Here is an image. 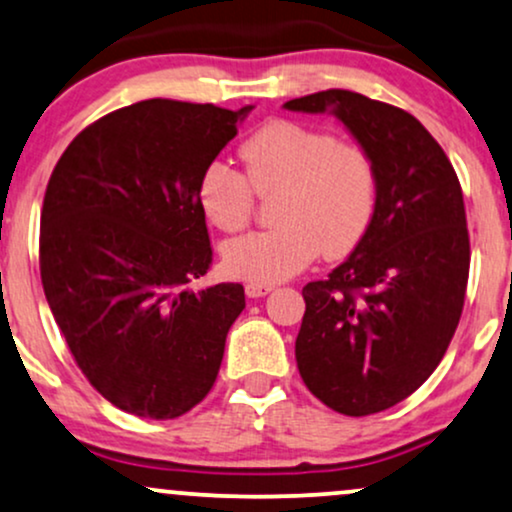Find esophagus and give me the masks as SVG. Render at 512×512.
<instances>
[{
	"label": "esophagus",
	"mask_w": 512,
	"mask_h": 512,
	"mask_svg": "<svg viewBox=\"0 0 512 512\" xmlns=\"http://www.w3.org/2000/svg\"><path fill=\"white\" fill-rule=\"evenodd\" d=\"M272 291H274L272 283H248V286H245L248 298H264V295H269Z\"/></svg>",
	"instance_id": "1"
}]
</instances>
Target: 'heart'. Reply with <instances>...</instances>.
I'll return each instance as SVG.
<instances>
[{"label": "heart", "instance_id": "b5f03b06", "mask_svg": "<svg viewBox=\"0 0 512 512\" xmlns=\"http://www.w3.org/2000/svg\"><path fill=\"white\" fill-rule=\"evenodd\" d=\"M243 174L209 162L197 205L214 229L233 233L250 221L255 195L279 190L272 231L226 240L221 262L238 279L279 283L303 272L319 252L343 257L365 238L379 202V176L362 147L298 121L264 123L240 145Z\"/></svg>", "mask_w": 512, "mask_h": 512}]
</instances>
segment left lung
Wrapping results in <instances>:
<instances>
[{"mask_svg":"<svg viewBox=\"0 0 512 512\" xmlns=\"http://www.w3.org/2000/svg\"><path fill=\"white\" fill-rule=\"evenodd\" d=\"M331 114L372 157L379 202L346 262L303 288L300 377L341 415L381 412L434 372L460 322L470 274L465 202L451 162L415 116L353 90L283 104Z\"/></svg>","mask_w":512,"mask_h":512,"instance_id":"8db88e82","label":"left lung"}]
</instances>
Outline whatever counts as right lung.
I'll list each match as a JSON object with an SVG mask.
<instances>
[{
  "label": "right lung",
  "instance_id": "1",
  "mask_svg": "<svg viewBox=\"0 0 512 512\" xmlns=\"http://www.w3.org/2000/svg\"><path fill=\"white\" fill-rule=\"evenodd\" d=\"M252 109L135 102L78 133L47 183L49 310L90 384L143 420L207 396L245 307L240 283H188L212 262L197 181Z\"/></svg>",
  "mask_w": 512,
  "mask_h": 512
}]
</instances>
